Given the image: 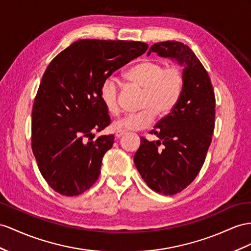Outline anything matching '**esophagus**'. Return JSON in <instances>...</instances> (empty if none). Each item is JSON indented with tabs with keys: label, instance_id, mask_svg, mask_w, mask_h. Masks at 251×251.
<instances>
[{
	"label": "esophagus",
	"instance_id": "obj_1",
	"mask_svg": "<svg viewBox=\"0 0 251 251\" xmlns=\"http://www.w3.org/2000/svg\"><path fill=\"white\" fill-rule=\"evenodd\" d=\"M125 133H126V131H124V130H118L117 132H115V137L121 138L122 136H124Z\"/></svg>",
	"mask_w": 251,
	"mask_h": 251
}]
</instances>
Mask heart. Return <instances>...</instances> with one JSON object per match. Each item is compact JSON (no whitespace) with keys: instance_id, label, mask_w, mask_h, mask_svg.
<instances>
[{"instance_id":"heart-1","label":"heart","mask_w":251,"mask_h":251,"mask_svg":"<svg viewBox=\"0 0 251 251\" xmlns=\"http://www.w3.org/2000/svg\"><path fill=\"white\" fill-rule=\"evenodd\" d=\"M125 79L143 90L141 99L142 110L126 115L115 122V130H141L150 127L158 115L169 114L180 98L183 87V72L177 66L165 67L159 60H144L134 64L124 74ZM100 99L106 110L112 114L120 113L119 86L112 78L101 83Z\"/></svg>"}]
</instances>
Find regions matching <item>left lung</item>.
<instances>
[{
	"label": "left lung",
	"mask_w": 251,
	"mask_h": 251,
	"mask_svg": "<svg viewBox=\"0 0 251 251\" xmlns=\"http://www.w3.org/2000/svg\"><path fill=\"white\" fill-rule=\"evenodd\" d=\"M152 52L180 64L184 81L174 109L151 131L159 140L141 138L133 161L152 191L174 195L191 184L202 168L214 130L215 96L208 72L187 44L158 42L147 55Z\"/></svg>",
	"instance_id": "8db88e82"
}]
</instances>
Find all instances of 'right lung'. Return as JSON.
<instances>
[{"mask_svg": "<svg viewBox=\"0 0 251 251\" xmlns=\"http://www.w3.org/2000/svg\"><path fill=\"white\" fill-rule=\"evenodd\" d=\"M139 41L82 39L48 66L31 111V149L49 185L77 196L98 180L113 134L94 137L110 124L100 90L114 71L143 55Z\"/></svg>", "mask_w": 251, "mask_h": 251, "instance_id": "obj_1", "label": "right lung"}]
</instances>
